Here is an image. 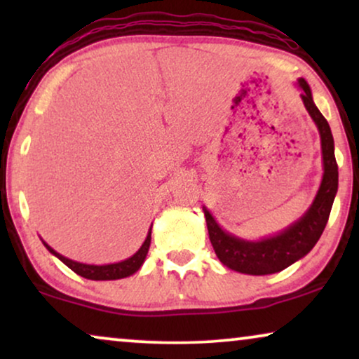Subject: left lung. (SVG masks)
Masks as SVG:
<instances>
[{
	"mask_svg": "<svg viewBox=\"0 0 359 359\" xmlns=\"http://www.w3.org/2000/svg\"><path fill=\"white\" fill-rule=\"evenodd\" d=\"M299 86L302 88L301 96L304 106H306L309 114L318 127V132H320L323 170H325L320 189H318L316 201L306 215L276 237L262 240V242H245V240L225 233L212 215L209 214V210L204 208L209 240L212 243L215 255L225 266L238 273L259 276V274L283 271L289 264L297 262L311 252L313 245L320 238L328 217H330L332 204L338 189V165L335 151H333L332 130L325 117L313 104L311 88H309L306 80L301 78Z\"/></svg>",
	"mask_w": 359,
	"mask_h": 359,
	"instance_id": "1",
	"label": "left lung"
}]
</instances>
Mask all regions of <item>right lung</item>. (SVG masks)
<instances>
[{
    "instance_id": "add662e5",
    "label": "right lung",
    "mask_w": 359,
    "mask_h": 359,
    "mask_svg": "<svg viewBox=\"0 0 359 359\" xmlns=\"http://www.w3.org/2000/svg\"><path fill=\"white\" fill-rule=\"evenodd\" d=\"M150 240H151V229H150L149 235H147L144 245H142L140 250L134 255V257H130L129 259H124V262H121V263L102 264V266H96V264L76 263V262H73V259L62 257L60 253H57L55 250H52L47 243H43V245H46L48 252L55 255V257L58 259H62V262L65 263L67 266L72 269V271L80 274V276L86 278V279H95V281H107V279H121V278H127V276H130V274H134L137 269L142 266L147 253H149Z\"/></svg>"
}]
</instances>
